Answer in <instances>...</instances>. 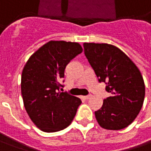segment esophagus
Returning a JSON list of instances; mask_svg holds the SVG:
<instances>
[{
  "instance_id": "1",
  "label": "esophagus",
  "mask_w": 151,
  "mask_h": 151,
  "mask_svg": "<svg viewBox=\"0 0 151 151\" xmlns=\"http://www.w3.org/2000/svg\"><path fill=\"white\" fill-rule=\"evenodd\" d=\"M91 97H92L91 95H89V96H84L83 98H85L86 100H88V99H91Z\"/></svg>"
}]
</instances>
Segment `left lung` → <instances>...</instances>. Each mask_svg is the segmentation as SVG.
<instances>
[{"instance_id": "left-lung-1", "label": "left lung", "mask_w": 151, "mask_h": 151, "mask_svg": "<svg viewBox=\"0 0 151 151\" xmlns=\"http://www.w3.org/2000/svg\"><path fill=\"white\" fill-rule=\"evenodd\" d=\"M84 51L99 81L106 82L111 96L95 112L100 126L119 130L130 125L137 117L145 94L143 76L127 55L106 43H84Z\"/></svg>"}]
</instances>
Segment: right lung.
I'll return each instance as SVG.
<instances>
[{
    "label": "right lung",
    "mask_w": 151,
    "mask_h": 151,
    "mask_svg": "<svg viewBox=\"0 0 151 151\" xmlns=\"http://www.w3.org/2000/svg\"><path fill=\"white\" fill-rule=\"evenodd\" d=\"M77 42L50 40L31 55L21 74V95L28 116L44 132L64 130L81 101L59 91L67 64L82 52Z\"/></svg>",
    "instance_id": "add662e5"
}]
</instances>
